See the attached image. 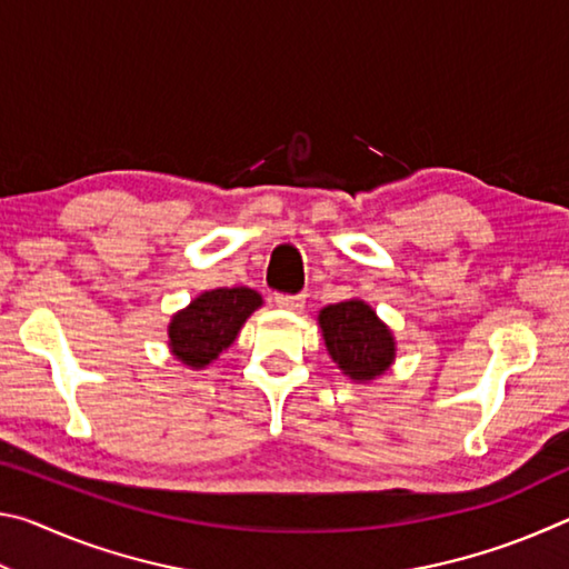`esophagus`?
<instances>
[{
  "mask_svg": "<svg viewBox=\"0 0 569 569\" xmlns=\"http://www.w3.org/2000/svg\"><path fill=\"white\" fill-rule=\"evenodd\" d=\"M273 301H276V306L288 308V311H301L306 303V296L303 293H276Z\"/></svg>",
  "mask_w": 569,
  "mask_h": 569,
  "instance_id": "1",
  "label": "esophagus"
}]
</instances>
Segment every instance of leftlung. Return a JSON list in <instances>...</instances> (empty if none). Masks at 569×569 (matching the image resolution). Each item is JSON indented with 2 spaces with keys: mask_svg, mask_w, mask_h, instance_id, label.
I'll return each mask as SVG.
<instances>
[{
  "mask_svg": "<svg viewBox=\"0 0 569 569\" xmlns=\"http://www.w3.org/2000/svg\"><path fill=\"white\" fill-rule=\"evenodd\" d=\"M326 349L339 369L356 381L379 377L393 361V339L363 301L326 306L319 316Z\"/></svg>",
  "mask_w": 569,
  "mask_h": 569,
  "instance_id": "1",
  "label": "left lung"
}]
</instances>
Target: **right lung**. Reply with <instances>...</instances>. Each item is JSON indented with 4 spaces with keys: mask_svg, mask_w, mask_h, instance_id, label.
Listing matches in <instances>:
<instances>
[{
    "mask_svg": "<svg viewBox=\"0 0 569 569\" xmlns=\"http://www.w3.org/2000/svg\"><path fill=\"white\" fill-rule=\"evenodd\" d=\"M258 306L261 296L246 286L216 288L198 296L186 311L172 316L168 329L172 353L192 369H203L233 343L240 326Z\"/></svg>",
    "mask_w": 569,
    "mask_h": 569,
    "instance_id": "add662e5",
    "label": "right lung"
}]
</instances>
